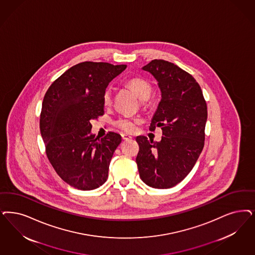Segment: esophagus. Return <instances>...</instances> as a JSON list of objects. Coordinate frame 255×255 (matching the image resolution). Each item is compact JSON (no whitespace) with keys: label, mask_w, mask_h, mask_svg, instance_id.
Returning <instances> with one entry per match:
<instances>
[{"label":"esophagus","mask_w":255,"mask_h":255,"mask_svg":"<svg viewBox=\"0 0 255 255\" xmlns=\"http://www.w3.org/2000/svg\"><path fill=\"white\" fill-rule=\"evenodd\" d=\"M122 137H123V139H124V140H129V139L132 138V136L129 135V134H127V133H123V134H122Z\"/></svg>","instance_id":"obj_1"}]
</instances>
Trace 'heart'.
I'll return each mask as SVG.
<instances>
[{
	"label": "heart",
	"instance_id": "1",
	"mask_svg": "<svg viewBox=\"0 0 255 255\" xmlns=\"http://www.w3.org/2000/svg\"><path fill=\"white\" fill-rule=\"evenodd\" d=\"M127 86L132 89L140 100H147L150 95L151 88L147 81L140 78H132L127 82ZM103 101L106 106H108L112 102V88H107L105 90ZM136 120L129 117H122L115 122V125L125 132H132L135 129Z\"/></svg>",
	"mask_w": 255,
	"mask_h": 255
}]
</instances>
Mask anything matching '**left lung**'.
Listing matches in <instances>:
<instances>
[{
	"mask_svg": "<svg viewBox=\"0 0 255 255\" xmlns=\"http://www.w3.org/2000/svg\"><path fill=\"white\" fill-rule=\"evenodd\" d=\"M142 70L158 82L161 101L149 130L161 127L159 142L136 136L140 179L153 188H170L191 171L204 146L207 106L200 85L173 63L155 59Z\"/></svg>",
	"mask_w": 255,
	"mask_h": 255,
	"instance_id": "obj_1",
	"label": "left lung"
}]
</instances>
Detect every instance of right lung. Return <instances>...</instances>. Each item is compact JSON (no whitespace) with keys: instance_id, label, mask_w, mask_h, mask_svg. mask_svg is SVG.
Returning <instances> with one entry per match:
<instances>
[{"instance_id":"1","label":"right lung","mask_w":255,"mask_h":255,"mask_svg":"<svg viewBox=\"0 0 255 255\" xmlns=\"http://www.w3.org/2000/svg\"><path fill=\"white\" fill-rule=\"evenodd\" d=\"M126 67L79 63L55 80L45 94L39 126L46 154L62 180L80 190L106 183L110 161L122 142L117 132L98 138L90 122L105 114V90Z\"/></svg>"}]
</instances>
